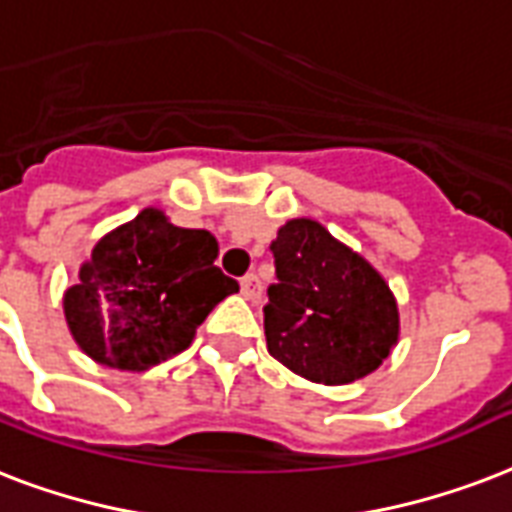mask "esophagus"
<instances>
[{"label":"esophagus","mask_w":512,"mask_h":512,"mask_svg":"<svg viewBox=\"0 0 512 512\" xmlns=\"http://www.w3.org/2000/svg\"><path fill=\"white\" fill-rule=\"evenodd\" d=\"M241 295L247 300H260V295H263V284H260V279H257L255 273H247V276L241 279Z\"/></svg>","instance_id":"1"}]
</instances>
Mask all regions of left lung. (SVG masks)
<instances>
[{
    "label": "left lung",
    "instance_id": "left-lung-1",
    "mask_svg": "<svg viewBox=\"0 0 512 512\" xmlns=\"http://www.w3.org/2000/svg\"><path fill=\"white\" fill-rule=\"evenodd\" d=\"M265 341L273 360L314 384H351L397 343V300L373 265L317 220H290L271 241Z\"/></svg>",
    "mask_w": 512,
    "mask_h": 512
}]
</instances>
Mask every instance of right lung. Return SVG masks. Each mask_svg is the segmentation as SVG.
<instances>
[{
    "mask_svg": "<svg viewBox=\"0 0 512 512\" xmlns=\"http://www.w3.org/2000/svg\"><path fill=\"white\" fill-rule=\"evenodd\" d=\"M209 230L177 228L144 209L93 247L64 295L66 325L99 365L147 370L185 351L198 325L239 282L214 265Z\"/></svg>",
    "mask_w": 512,
    "mask_h": 512,
    "instance_id": "right-lung-1",
    "label": "right lung"
}]
</instances>
